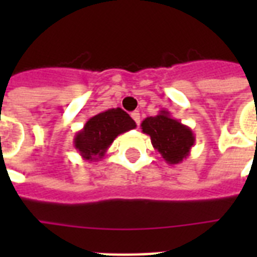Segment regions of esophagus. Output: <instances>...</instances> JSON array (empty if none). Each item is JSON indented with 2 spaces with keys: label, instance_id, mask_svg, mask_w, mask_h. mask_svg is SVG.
Returning a JSON list of instances; mask_svg holds the SVG:
<instances>
[{
  "label": "esophagus",
  "instance_id": "1",
  "mask_svg": "<svg viewBox=\"0 0 257 257\" xmlns=\"http://www.w3.org/2000/svg\"><path fill=\"white\" fill-rule=\"evenodd\" d=\"M131 116H132V118H133V120H135V122H136L137 125H140V113H139V112H133L132 114H131Z\"/></svg>",
  "mask_w": 257,
  "mask_h": 257
}]
</instances>
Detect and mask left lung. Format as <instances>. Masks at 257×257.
Segmentation results:
<instances>
[{
	"instance_id": "left-lung-1",
	"label": "left lung",
	"mask_w": 257,
	"mask_h": 257,
	"mask_svg": "<svg viewBox=\"0 0 257 257\" xmlns=\"http://www.w3.org/2000/svg\"><path fill=\"white\" fill-rule=\"evenodd\" d=\"M141 129L151 137L153 148L168 164H180L189 156L195 144L192 129L173 118L165 109L156 116L147 117L141 122Z\"/></svg>"
}]
</instances>
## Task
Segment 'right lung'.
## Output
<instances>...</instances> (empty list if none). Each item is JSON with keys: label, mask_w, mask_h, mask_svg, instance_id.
<instances>
[{"label": "right lung", "mask_w": 257, "mask_h": 257, "mask_svg": "<svg viewBox=\"0 0 257 257\" xmlns=\"http://www.w3.org/2000/svg\"><path fill=\"white\" fill-rule=\"evenodd\" d=\"M136 128V122L121 108H112L90 117L74 136V148L84 160L98 161L117 136Z\"/></svg>", "instance_id": "obj_1"}]
</instances>
